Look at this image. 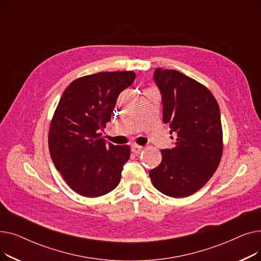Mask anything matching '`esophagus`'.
I'll return each instance as SVG.
<instances>
[{
  "mask_svg": "<svg viewBox=\"0 0 261 261\" xmlns=\"http://www.w3.org/2000/svg\"><path fill=\"white\" fill-rule=\"evenodd\" d=\"M131 149H132V152L134 153V154H139L142 150L144 149V147H142V146H139V145H133L132 147H131Z\"/></svg>",
  "mask_w": 261,
  "mask_h": 261,
  "instance_id": "34e87169",
  "label": "esophagus"
}]
</instances>
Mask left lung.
<instances>
[{
    "label": "left lung",
    "instance_id": "1",
    "mask_svg": "<svg viewBox=\"0 0 261 261\" xmlns=\"http://www.w3.org/2000/svg\"><path fill=\"white\" fill-rule=\"evenodd\" d=\"M153 79L162 95L163 121L175 142L162 150V162L149 175L162 194L188 197L208 182L220 163V109L206 87L181 72L159 67Z\"/></svg>",
    "mask_w": 261,
    "mask_h": 261
}]
</instances>
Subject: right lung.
Returning <instances> with one entry per match:
<instances>
[{
	"label": "right lung",
	"mask_w": 261,
	"mask_h": 261,
	"mask_svg": "<svg viewBox=\"0 0 261 261\" xmlns=\"http://www.w3.org/2000/svg\"><path fill=\"white\" fill-rule=\"evenodd\" d=\"M134 79L132 71L92 74L74 80L61 96L49 127V153L67 185L81 196L100 197L119 184L130 147L107 143L99 130Z\"/></svg>",
	"instance_id": "add662e5"
}]
</instances>
